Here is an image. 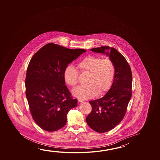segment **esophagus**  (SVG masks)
Segmentation results:
<instances>
[{"label":"esophagus","mask_w":160,"mask_h":160,"mask_svg":"<svg viewBox=\"0 0 160 160\" xmlns=\"http://www.w3.org/2000/svg\"><path fill=\"white\" fill-rule=\"evenodd\" d=\"M78 102H83V100H82L80 99H78Z\"/></svg>","instance_id":"1"}]
</instances>
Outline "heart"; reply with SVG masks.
<instances>
[{"instance_id":"heart-1","label":"heart","mask_w":160,"mask_h":160,"mask_svg":"<svg viewBox=\"0 0 160 160\" xmlns=\"http://www.w3.org/2000/svg\"><path fill=\"white\" fill-rule=\"evenodd\" d=\"M81 73L89 76L87 85H80L74 89L72 94L80 99H87L104 94L113 83L115 75V66L109 58H102L97 56H89L82 59L77 64ZM79 73L73 66L68 65L63 72V79L70 87L76 86L78 82Z\"/></svg>"}]
</instances>
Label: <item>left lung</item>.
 <instances>
[{
    "mask_svg": "<svg viewBox=\"0 0 160 160\" xmlns=\"http://www.w3.org/2000/svg\"><path fill=\"white\" fill-rule=\"evenodd\" d=\"M107 50L109 51L105 52ZM109 56L115 66L113 84L104 97L91 100L92 110L86 121L88 126L99 133L112 130L123 120L132 97V73L126 58L113 47L102 46L91 49Z\"/></svg>",
    "mask_w": 160,
    "mask_h": 160,
    "instance_id": "obj_1",
    "label": "left lung"
}]
</instances>
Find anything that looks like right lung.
Returning <instances> with one entry per match:
<instances>
[{
	"label": "right lung",
	"instance_id": "obj_1",
	"mask_svg": "<svg viewBox=\"0 0 160 160\" xmlns=\"http://www.w3.org/2000/svg\"><path fill=\"white\" fill-rule=\"evenodd\" d=\"M85 51L50 43L30 60L26 95L32 118L42 129L53 132L62 128L69 110L77 106V99L72 98L65 85L63 72L68 64Z\"/></svg>",
	"mask_w": 160,
	"mask_h": 160
}]
</instances>
